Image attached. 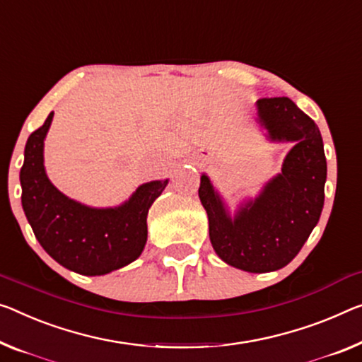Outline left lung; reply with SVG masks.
Returning a JSON list of instances; mask_svg holds the SVG:
<instances>
[{
    "label": "left lung",
    "instance_id": "obj_1",
    "mask_svg": "<svg viewBox=\"0 0 362 362\" xmlns=\"http://www.w3.org/2000/svg\"><path fill=\"white\" fill-rule=\"evenodd\" d=\"M257 121L274 142H294L281 166L255 199L230 216L207 175L199 197L209 216L210 243L236 269L264 274L291 262L324 207L327 160L317 124L288 97L257 100Z\"/></svg>",
    "mask_w": 362,
    "mask_h": 362
}]
</instances>
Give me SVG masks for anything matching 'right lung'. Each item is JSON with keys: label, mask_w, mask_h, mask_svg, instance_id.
<instances>
[{"label": "right lung", "mask_w": 362, "mask_h": 362, "mask_svg": "<svg viewBox=\"0 0 362 362\" xmlns=\"http://www.w3.org/2000/svg\"><path fill=\"white\" fill-rule=\"evenodd\" d=\"M53 111L27 139L21 168L22 209L42 247L66 269L81 275H105L134 262L147 243L150 205L168 185L139 186L118 207L93 209L64 196L43 166V141Z\"/></svg>", "instance_id": "obj_1"}]
</instances>
